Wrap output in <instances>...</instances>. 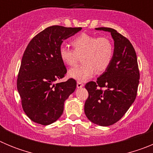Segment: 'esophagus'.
<instances>
[{"label":"esophagus","mask_w":153,"mask_h":153,"mask_svg":"<svg viewBox=\"0 0 153 153\" xmlns=\"http://www.w3.org/2000/svg\"><path fill=\"white\" fill-rule=\"evenodd\" d=\"M83 86H84V84H83V83H81V82H77V84H76L77 88H82Z\"/></svg>","instance_id":"obj_1"}]
</instances>
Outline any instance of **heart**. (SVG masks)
I'll return each mask as SVG.
<instances>
[{
    "label": "heart",
    "mask_w": 153,
    "mask_h": 153,
    "mask_svg": "<svg viewBox=\"0 0 153 153\" xmlns=\"http://www.w3.org/2000/svg\"><path fill=\"white\" fill-rule=\"evenodd\" d=\"M74 50L61 47L59 51L60 60L69 67H74L82 57L83 63L69 71V76L79 82H85L96 71L107 70L114 55V44L108 36H97L83 33L71 40Z\"/></svg>",
    "instance_id": "heart-1"
}]
</instances>
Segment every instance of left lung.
<instances>
[{"label":"left lung","instance_id":"1","mask_svg":"<svg viewBox=\"0 0 153 153\" xmlns=\"http://www.w3.org/2000/svg\"><path fill=\"white\" fill-rule=\"evenodd\" d=\"M108 31L114 40V55L107 70L85 86L89 93L84 105L86 117L93 123L108 126L123 117L136 97L140 70L136 51L126 37L109 27L96 28Z\"/></svg>","mask_w":153,"mask_h":153}]
</instances>
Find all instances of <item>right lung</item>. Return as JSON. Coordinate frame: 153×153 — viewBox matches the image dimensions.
Returning a JSON list of instances; mask_svg holds the SVG:
<instances>
[{
  "mask_svg": "<svg viewBox=\"0 0 153 153\" xmlns=\"http://www.w3.org/2000/svg\"><path fill=\"white\" fill-rule=\"evenodd\" d=\"M81 29L49 27L36 34L24 51L17 86L24 113L34 123L47 126L56 121L65 100L76 90V82L72 78L55 82L67 74L59 55L62 43Z\"/></svg>",
  "mask_w": 153,
  "mask_h": 153,
  "instance_id": "right-lung-1",
  "label": "right lung"
}]
</instances>
